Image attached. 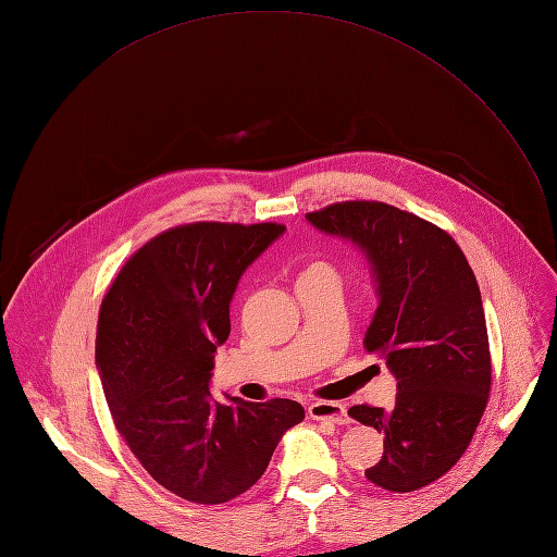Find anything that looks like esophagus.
<instances>
[{
	"instance_id": "obj_1",
	"label": "esophagus",
	"mask_w": 557,
	"mask_h": 557,
	"mask_svg": "<svg viewBox=\"0 0 557 557\" xmlns=\"http://www.w3.org/2000/svg\"><path fill=\"white\" fill-rule=\"evenodd\" d=\"M309 418L320 420V422H330V424H347L349 422L345 406L338 401H313L309 406Z\"/></svg>"
}]
</instances>
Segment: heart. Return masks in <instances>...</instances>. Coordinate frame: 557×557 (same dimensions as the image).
Returning <instances> with one entry per match:
<instances>
[{
  "instance_id": "heart-1",
  "label": "heart",
  "mask_w": 557,
  "mask_h": 557,
  "mask_svg": "<svg viewBox=\"0 0 557 557\" xmlns=\"http://www.w3.org/2000/svg\"><path fill=\"white\" fill-rule=\"evenodd\" d=\"M318 269H330V267H327V263H323V261H318V263H311V267H309L307 271H318ZM330 271H332V269H330Z\"/></svg>"
}]
</instances>
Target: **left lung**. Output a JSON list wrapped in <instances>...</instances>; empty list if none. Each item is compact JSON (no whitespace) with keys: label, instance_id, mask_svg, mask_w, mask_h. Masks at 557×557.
Here are the masks:
<instances>
[{"label":"left lung","instance_id":"left-lung-1","mask_svg":"<svg viewBox=\"0 0 557 557\" xmlns=\"http://www.w3.org/2000/svg\"><path fill=\"white\" fill-rule=\"evenodd\" d=\"M307 221L366 257L379 305L363 347L397 379L388 411L349 408L384 433V456L366 479L391 492L420 490L460 460L487 404L492 363L476 277L445 230L393 205L336 202Z\"/></svg>","mask_w":557,"mask_h":557}]
</instances>
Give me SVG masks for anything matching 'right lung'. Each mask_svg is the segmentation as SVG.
Instances as JSON below:
<instances>
[{"mask_svg": "<svg viewBox=\"0 0 557 557\" xmlns=\"http://www.w3.org/2000/svg\"><path fill=\"white\" fill-rule=\"evenodd\" d=\"M277 223H191L158 234L101 302L97 368L116 431L162 487L225 504L267 472L282 435L305 420L294 399L263 404L210 393L230 302Z\"/></svg>", "mask_w": 557, "mask_h": 557, "instance_id": "add662e5", "label": "right lung"}]
</instances>
